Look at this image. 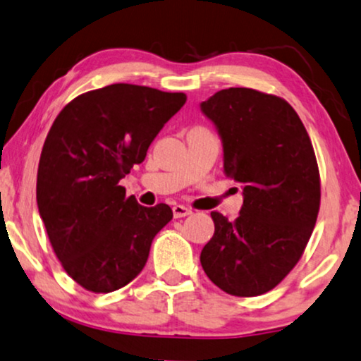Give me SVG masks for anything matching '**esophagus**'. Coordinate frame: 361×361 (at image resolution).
I'll list each match as a JSON object with an SVG mask.
<instances>
[{"label":"esophagus","mask_w":361,"mask_h":361,"mask_svg":"<svg viewBox=\"0 0 361 361\" xmlns=\"http://www.w3.org/2000/svg\"><path fill=\"white\" fill-rule=\"evenodd\" d=\"M191 212H192V211L190 209V207H186V206H183V204H176V206H173V216L176 217V219H178V217L190 216Z\"/></svg>","instance_id":"34e87169"}]
</instances>
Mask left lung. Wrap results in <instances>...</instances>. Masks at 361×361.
<instances>
[{
	"label": "left lung",
	"mask_w": 361,
	"mask_h": 361,
	"mask_svg": "<svg viewBox=\"0 0 361 361\" xmlns=\"http://www.w3.org/2000/svg\"><path fill=\"white\" fill-rule=\"evenodd\" d=\"M200 108L221 137L224 171L243 190L235 221L211 212L202 270L222 291L258 296L293 270L316 226L321 183L311 139L286 101L250 88L221 90Z\"/></svg>",
	"instance_id": "obj_1"
}]
</instances>
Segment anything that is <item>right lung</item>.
<instances>
[{"instance_id": "add662e5", "label": "right lung", "mask_w": 361, "mask_h": 361, "mask_svg": "<svg viewBox=\"0 0 361 361\" xmlns=\"http://www.w3.org/2000/svg\"><path fill=\"white\" fill-rule=\"evenodd\" d=\"M186 94L116 83L80 94L60 111L37 171V207L65 271L93 293L123 288L142 271L170 206H140L119 181Z\"/></svg>"}]
</instances>
